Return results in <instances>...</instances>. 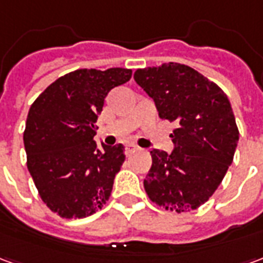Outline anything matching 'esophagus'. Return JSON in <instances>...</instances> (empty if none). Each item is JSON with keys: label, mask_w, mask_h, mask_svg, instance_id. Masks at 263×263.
Here are the masks:
<instances>
[{"label": "esophagus", "mask_w": 263, "mask_h": 263, "mask_svg": "<svg viewBox=\"0 0 263 263\" xmlns=\"http://www.w3.org/2000/svg\"><path fill=\"white\" fill-rule=\"evenodd\" d=\"M137 151H139V146H137V145H134V143H128V145H126V146H125L126 155L134 154V152H137Z\"/></svg>", "instance_id": "1"}]
</instances>
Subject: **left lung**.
Wrapping results in <instances>:
<instances>
[{
  "label": "left lung",
  "instance_id": "left-lung-1",
  "mask_svg": "<svg viewBox=\"0 0 263 263\" xmlns=\"http://www.w3.org/2000/svg\"><path fill=\"white\" fill-rule=\"evenodd\" d=\"M134 79L154 98L162 120L176 122L172 154L152 149L143 180L156 205L187 213L209 200L232 163L239 131L227 94L180 63L138 69Z\"/></svg>",
  "mask_w": 263,
  "mask_h": 263
}]
</instances>
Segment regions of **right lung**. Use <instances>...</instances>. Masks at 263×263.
Returning <instances> with one entry per match:
<instances>
[{
	"instance_id": "right-lung-1",
	"label": "right lung",
	"mask_w": 263,
	"mask_h": 263,
	"mask_svg": "<svg viewBox=\"0 0 263 263\" xmlns=\"http://www.w3.org/2000/svg\"><path fill=\"white\" fill-rule=\"evenodd\" d=\"M131 69H79L39 94L24 131L26 166L42 201L63 218H84L108 201L124 146L94 141L104 98L131 79Z\"/></svg>"
}]
</instances>
